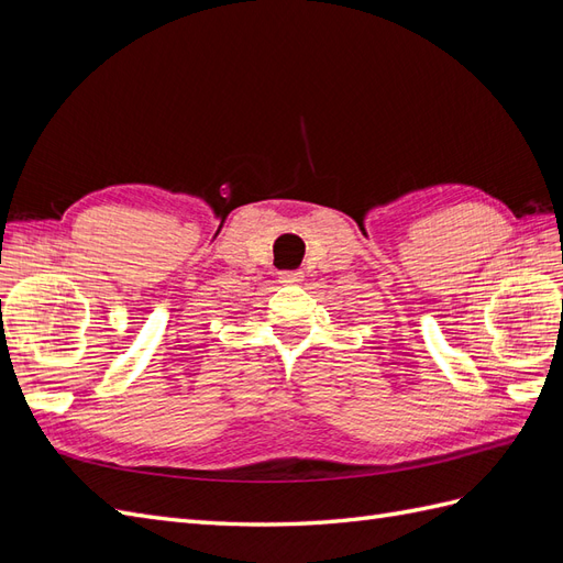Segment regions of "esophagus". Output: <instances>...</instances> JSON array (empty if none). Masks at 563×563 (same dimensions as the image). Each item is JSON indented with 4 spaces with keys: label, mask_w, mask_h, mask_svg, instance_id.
Here are the masks:
<instances>
[{
    "label": "esophagus",
    "mask_w": 563,
    "mask_h": 563,
    "mask_svg": "<svg viewBox=\"0 0 563 563\" xmlns=\"http://www.w3.org/2000/svg\"><path fill=\"white\" fill-rule=\"evenodd\" d=\"M302 277H305V275H302L300 269H288V272H282L279 282H282V284H300Z\"/></svg>",
    "instance_id": "34e87169"
}]
</instances>
